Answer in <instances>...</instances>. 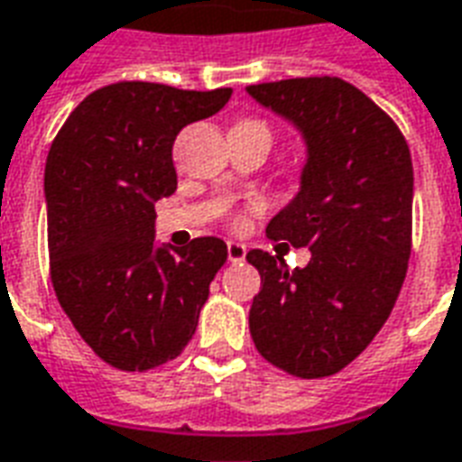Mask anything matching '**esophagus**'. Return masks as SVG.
<instances>
[{
  "label": "esophagus",
  "mask_w": 462,
  "mask_h": 462,
  "mask_svg": "<svg viewBox=\"0 0 462 462\" xmlns=\"http://www.w3.org/2000/svg\"><path fill=\"white\" fill-rule=\"evenodd\" d=\"M245 257H247V247L242 242H227V259H230L232 264L245 262Z\"/></svg>",
  "instance_id": "esophagus-1"
}]
</instances>
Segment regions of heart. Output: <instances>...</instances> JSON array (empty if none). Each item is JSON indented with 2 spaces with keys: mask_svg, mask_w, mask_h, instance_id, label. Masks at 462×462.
<instances>
[{
  "mask_svg": "<svg viewBox=\"0 0 462 462\" xmlns=\"http://www.w3.org/2000/svg\"><path fill=\"white\" fill-rule=\"evenodd\" d=\"M257 125H262V122H257ZM242 222H245V220H242V215H240V217H235V227H240Z\"/></svg>",
  "mask_w": 462,
  "mask_h": 462,
  "instance_id": "obj_1",
  "label": "heart"
}]
</instances>
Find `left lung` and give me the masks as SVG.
Instances as JSON below:
<instances>
[{
    "mask_svg": "<svg viewBox=\"0 0 462 462\" xmlns=\"http://www.w3.org/2000/svg\"><path fill=\"white\" fill-rule=\"evenodd\" d=\"M247 92L291 119L309 144L299 196L266 225V237L310 249L303 269L247 252L262 276L249 333L279 370L330 377L372 343L402 291L411 254V153L394 119L340 78H289Z\"/></svg>",
    "mask_w": 462,
    "mask_h": 462,
    "instance_id": "8db88e82",
    "label": "left lung"
}]
</instances>
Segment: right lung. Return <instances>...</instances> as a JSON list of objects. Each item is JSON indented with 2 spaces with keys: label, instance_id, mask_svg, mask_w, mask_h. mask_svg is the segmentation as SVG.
<instances>
[{
  "label": "right lung",
  "instance_id": "obj_1",
  "mask_svg": "<svg viewBox=\"0 0 462 462\" xmlns=\"http://www.w3.org/2000/svg\"><path fill=\"white\" fill-rule=\"evenodd\" d=\"M230 88L198 92L122 80L70 112L46 159L51 282L60 309L109 367L176 360L227 259L217 237L153 247V203L176 190L173 142Z\"/></svg>",
  "mask_w": 462,
  "mask_h": 462
}]
</instances>
